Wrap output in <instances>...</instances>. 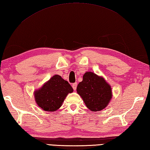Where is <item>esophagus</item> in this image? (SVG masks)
Returning <instances> with one entry per match:
<instances>
[{"label":"esophagus","instance_id":"esophagus-1","mask_svg":"<svg viewBox=\"0 0 150 150\" xmlns=\"http://www.w3.org/2000/svg\"><path fill=\"white\" fill-rule=\"evenodd\" d=\"M77 83H75L72 84V87L74 91H75V90L77 89Z\"/></svg>","mask_w":150,"mask_h":150}]
</instances>
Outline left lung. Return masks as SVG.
<instances>
[{"instance_id":"1","label":"left lung","mask_w":150,"mask_h":150,"mask_svg":"<svg viewBox=\"0 0 150 150\" xmlns=\"http://www.w3.org/2000/svg\"><path fill=\"white\" fill-rule=\"evenodd\" d=\"M77 93L86 107L92 111H101L108 105L112 96L110 84L104 79L92 72L84 73L77 87Z\"/></svg>"}]
</instances>
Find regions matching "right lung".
I'll return each instance as SVG.
<instances>
[{"label":"right lung","mask_w":150,"mask_h":150,"mask_svg":"<svg viewBox=\"0 0 150 150\" xmlns=\"http://www.w3.org/2000/svg\"><path fill=\"white\" fill-rule=\"evenodd\" d=\"M73 91L67 81L56 75L35 92V101L43 110L54 111L61 107L67 95Z\"/></svg>","instance_id":"obj_1"}]
</instances>
